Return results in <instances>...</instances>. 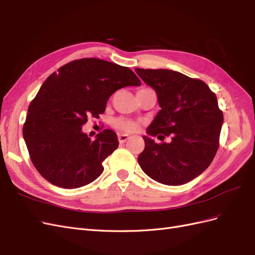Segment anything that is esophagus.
<instances>
[{
	"label": "esophagus",
	"instance_id": "1",
	"mask_svg": "<svg viewBox=\"0 0 255 255\" xmlns=\"http://www.w3.org/2000/svg\"><path fill=\"white\" fill-rule=\"evenodd\" d=\"M118 139H119L120 143H125L128 139V136L126 135V134H119L118 135Z\"/></svg>",
	"mask_w": 255,
	"mask_h": 255
}]
</instances>
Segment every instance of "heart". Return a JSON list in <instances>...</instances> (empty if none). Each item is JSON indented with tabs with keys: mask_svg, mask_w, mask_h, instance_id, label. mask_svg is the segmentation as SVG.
<instances>
[{
	"mask_svg": "<svg viewBox=\"0 0 255 255\" xmlns=\"http://www.w3.org/2000/svg\"><path fill=\"white\" fill-rule=\"evenodd\" d=\"M114 127L123 133H133L138 129V123L127 118H118L114 121Z\"/></svg>",
	"mask_w": 255,
	"mask_h": 255,
	"instance_id": "1",
	"label": "heart"
}]
</instances>
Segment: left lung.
Listing matches in <instances>:
<instances>
[{
  "mask_svg": "<svg viewBox=\"0 0 255 255\" xmlns=\"http://www.w3.org/2000/svg\"><path fill=\"white\" fill-rule=\"evenodd\" d=\"M139 78L156 91L160 111L146 128L144 150L138 156L143 172L165 185H182L211 165L219 146L223 114L207 85L168 69L136 68ZM170 135L156 144L151 135Z\"/></svg>",
  "mask_w": 255,
  "mask_h": 255,
  "instance_id": "8db88e82",
  "label": "left lung"
}]
</instances>
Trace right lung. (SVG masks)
<instances>
[{"instance_id": "1", "label": "right lung", "mask_w": 255, "mask_h": 255, "mask_svg": "<svg viewBox=\"0 0 255 255\" xmlns=\"http://www.w3.org/2000/svg\"><path fill=\"white\" fill-rule=\"evenodd\" d=\"M139 85L129 68L92 57L70 61L52 73L30 102L23 126L37 171L68 189L98 179L104 159L118 148V138L106 128L91 140L82 127L89 117L99 118L105 112L115 91Z\"/></svg>"}]
</instances>
